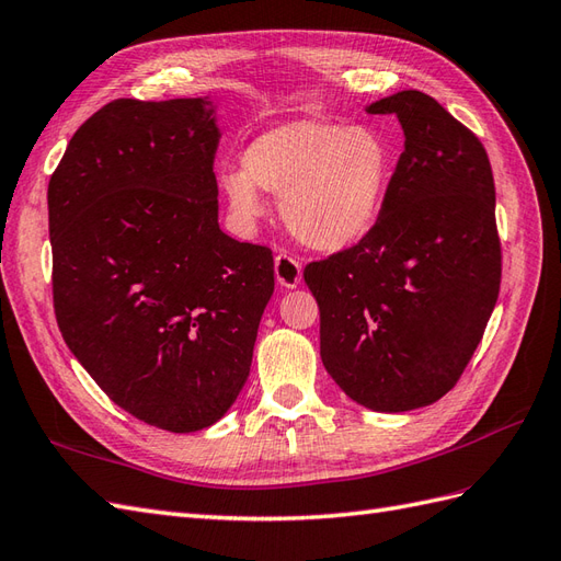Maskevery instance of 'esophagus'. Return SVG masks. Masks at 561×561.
<instances>
[{"instance_id": "esophagus-1", "label": "esophagus", "mask_w": 561, "mask_h": 561, "mask_svg": "<svg viewBox=\"0 0 561 561\" xmlns=\"http://www.w3.org/2000/svg\"><path fill=\"white\" fill-rule=\"evenodd\" d=\"M275 277L284 286V289H296L300 284V277H304V270H300V263L296 257L279 253L275 257Z\"/></svg>"}]
</instances>
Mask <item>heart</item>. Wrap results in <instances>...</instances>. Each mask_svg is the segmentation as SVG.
I'll use <instances>...</instances> for the list:
<instances>
[{
  "instance_id": "1",
  "label": "heart",
  "mask_w": 561,
  "mask_h": 561,
  "mask_svg": "<svg viewBox=\"0 0 561 561\" xmlns=\"http://www.w3.org/2000/svg\"><path fill=\"white\" fill-rule=\"evenodd\" d=\"M396 153L379 130L320 118L270 127L220 170V190L243 222L263 213L257 190L279 196L282 218L304 247L346 251L375 229L391 190Z\"/></svg>"
}]
</instances>
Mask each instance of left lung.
Returning <instances> with one entry per match:
<instances>
[{"instance_id": "left-lung-1", "label": "left lung", "mask_w": 561, "mask_h": 561, "mask_svg": "<svg viewBox=\"0 0 561 561\" xmlns=\"http://www.w3.org/2000/svg\"><path fill=\"white\" fill-rule=\"evenodd\" d=\"M367 113L398 118L405 149L375 229L304 272L320 355L375 412L436 403L462 377L500 291L495 184L483 144L436 99L403 90Z\"/></svg>"}]
</instances>
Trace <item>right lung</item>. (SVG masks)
Returning <instances> with one entry per match:
<instances>
[{"label":"right lung","mask_w":561,"mask_h":561,"mask_svg":"<svg viewBox=\"0 0 561 561\" xmlns=\"http://www.w3.org/2000/svg\"><path fill=\"white\" fill-rule=\"evenodd\" d=\"M208 96L116 99L80 125L49 180L54 312L113 403L192 434L249 379L272 251L227 237Z\"/></svg>","instance_id":"right-lung-1"}]
</instances>
